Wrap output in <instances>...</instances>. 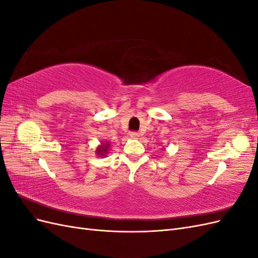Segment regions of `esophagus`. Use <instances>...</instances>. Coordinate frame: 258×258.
I'll list each match as a JSON object with an SVG mask.
<instances>
[{"instance_id":"obj_1","label":"esophagus","mask_w":258,"mask_h":258,"mask_svg":"<svg viewBox=\"0 0 258 258\" xmlns=\"http://www.w3.org/2000/svg\"><path fill=\"white\" fill-rule=\"evenodd\" d=\"M129 136L132 138V139H138L140 137V134L137 131H131L129 132Z\"/></svg>"}]
</instances>
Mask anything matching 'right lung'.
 Wrapping results in <instances>:
<instances>
[{
  "label": "right lung",
  "mask_w": 258,
  "mask_h": 258,
  "mask_svg": "<svg viewBox=\"0 0 258 258\" xmlns=\"http://www.w3.org/2000/svg\"><path fill=\"white\" fill-rule=\"evenodd\" d=\"M108 148H110V143L108 142L102 143L100 146H98L96 153L98 154V156H105L108 152Z\"/></svg>",
  "instance_id": "1"
}]
</instances>
